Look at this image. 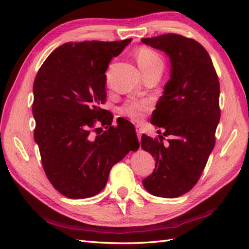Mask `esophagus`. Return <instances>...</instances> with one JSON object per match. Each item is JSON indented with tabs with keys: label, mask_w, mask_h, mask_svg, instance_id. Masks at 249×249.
<instances>
[{
	"label": "esophagus",
	"mask_w": 249,
	"mask_h": 249,
	"mask_svg": "<svg viewBox=\"0 0 249 249\" xmlns=\"http://www.w3.org/2000/svg\"><path fill=\"white\" fill-rule=\"evenodd\" d=\"M136 133H137V136H138V138L140 140L141 138V134H142V129L140 127V125H136Z\"/></svg>",
	"instance_id": "1"
}]
</instances>
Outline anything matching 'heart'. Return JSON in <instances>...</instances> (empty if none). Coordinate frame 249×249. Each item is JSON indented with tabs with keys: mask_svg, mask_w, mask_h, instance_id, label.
<instances>
[{
	"mask_svg": "<svg viewBox=\"0 0 249 249\" xmlns=\"http://www.w3.org/2000/svg\"><path fill=\"white\" fill-rule=\"evenodd\" d=\"M136 60L143 75L153 71H163L165 61L160 53L150 47H140L136 51ZM150 104L144 99H129L119 109L121 115L139 122L143 119L145 111L149 110Z\"/></svg>",
	"mask_w": 249,
	"mask_h": 249,
	"instance_id": "b5f03b06",
	"label": "heart"
}]
</instances>
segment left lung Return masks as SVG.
<instances>
[{
	"mask_svg": "<svg viewBox=\"0 0 249 249\" xmlns=\"http://www.w3.org/2000/svg\"><path fill=\"white\" fill-rule=\"evenodd\" d=\"M141 41L165 51L171 62L170 80L151 118L169 139L142 135L141 147L156 160L142 184L157 197L177 198L197 184L214 149L220 119L218 77L208 51L193 38L169 33Z\"/></svg>",
	"mask_w": 249,
	"mask_h": 249,
	"instance_id": "obj_1",
	"label": "left lung"
}]
</instances>
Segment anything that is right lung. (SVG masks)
<instances>
[{"label": "right lung", "instance_id": "obj_1", "mask_svg": "<svg viewBox=\"0 0 249 249\" xmlns=\"http://www.w3.org/2000/svg\"><path fill=\"white\" fill-rule=\"evenodd\" d=\"M131 38L60 46L40 66L33 84L34 139L47 178L67 198L102 192L109 172L139 147L134 125L100 108L106 103L108 64ZM99 121L106 129L93 135Z\"/></svg>", "mask_w": 249, "mask_h": 249}]
</instances>
